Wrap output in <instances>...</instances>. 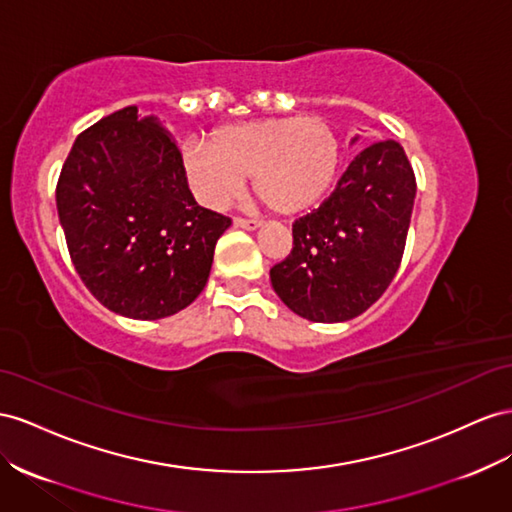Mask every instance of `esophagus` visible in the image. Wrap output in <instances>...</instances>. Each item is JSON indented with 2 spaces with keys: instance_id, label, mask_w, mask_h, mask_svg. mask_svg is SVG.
Masks as SVG:
<instances>
[{
  "instance_id": "34e87169",
  "label": "esophagus",
  "mask_w": 512,
  "mask_h": 512,
  "mask_svg": "<svg viewBox=\"0 0 512 512\" xmlns=\"http://www.w3.org/2000/svg\"><path fill=\"white\" fill-rule=\"evenodd\" d=\"M234 226H237V228H243V230H256V228H260V222H258V219L234 217Z\"/></svg>"
}]
</instances>
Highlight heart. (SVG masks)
I'll use <instances>...</instances> for the list:
<instances>
[{
	"label": "heart",
	"instance_id": "1",
	"mask_svg": "<svg viewBox=\"0 0 512 512\" xmlns=\"http://www.w3.org/2000/svg\"><path fill=\"white\" fill-rule=\"evenodd\" d=\"M340 140L316 116H282L226 124L211 144L183 148L187 183L202 204L224 209L245 187L247 174L269 209L295 215L319 204L340 170Z\"/></svg>",
	"mask_w": 512,
	"mask_h": 512
}]
</instances>
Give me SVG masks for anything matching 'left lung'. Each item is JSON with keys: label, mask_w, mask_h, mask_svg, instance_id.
<instances>
[{"label": "left lung", "mask_w": 512, "mask_h": 512, "mask_svg": "<svg viewBox=\"0 0 512 512\" xmlns=\"http://www.w3.org/2000/svg\"><path fill=\"white\" fill-rule=\"evenodd\" d=\"M413 200L416 176L403 146L370 144L319 209L293 224V250L269 273L273 290L314 323L366 312L403 260Z\"/></svg>", "instance_id": "left-lung-1"}]
</instances>
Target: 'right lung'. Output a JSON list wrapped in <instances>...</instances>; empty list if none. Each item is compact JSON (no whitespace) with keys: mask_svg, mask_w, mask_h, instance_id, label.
Instances as JSON below:
<instances>
[{"mask_svg":"<svg viewBox=\"0 0 512 512\" xmlns=\"http://www.w3.org/2000/svg\"><path fill=\"white\" fill-rule=\"evenodd\" d=\"M55 202L81 282L107 310L140 321L181 312L202 293L230 226L193 200L172 135L135 105L77 137Z\"/></svg>","mask_w":512,"mask_h":512,"instance_id":"add662e5","label":"right lung"}]
</instances>
